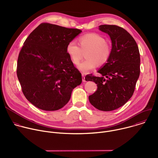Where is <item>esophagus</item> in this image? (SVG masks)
I'll list each match as a JSON object with an SVG mask.
<instances>
[{
  "label": "esophagus",
  "mask_w": 158,
  "mask_h": 158,
  "mask_svg": "<svg viewBox=\"0 0 158 158\" xmlns=\"http://www.w3.org/2000/svg\"><path fill=\"white\" fill-rule=\"evenodd\" d=\"M82 81L83 82H85V76L84 74H82Z\"/></svg>",
  "instance_id": "1"
}]
</instances>
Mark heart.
Listing matches in <instances>:
<instances>
[{"instance_id":"heart-1","label":"heart","mask_w":158,"mask_h":158,"mask_svg":"<svg viewBox=\"0 0 158 158\" xmlns=\"http://www.w3.org/2000/svg\"><path fill=\"white\" fill-rule=\"evenodd\" d=\"M79 45L71 40L67 45L66 52L74 64L77 65L86 52L87 59L78 65L83 73H87L96 68L98 64L104 65L111 55V47L102 36L95 34H87L79 37Z\"/></svg>"}]
</instances>
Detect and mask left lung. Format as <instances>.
Returning a JSON list of instances; mask_svg holds the SVG:
<instances>
[{
	"label": "left lung",
	"instance_id": "left-lung-1",
	"mask_svg": "<svg viewBox=\"0 0 158 158\" xmlns=\"http://www.w3.org/2000/svg\"><path fill=\"white\" fill-rule=\"evenodd\" d=\"M99 30L111 39V55L98 71L102 77L87 74L86 81H93L97 91L89 96L94 107L103 111L115 110L132 97L140 74V54L136 42L124 29L116 25H101Z\"/></svg>",
	"mask_w": 158,
	"mask_h": 158
}]
</instances>
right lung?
Wrapping results in <instances>:
<instances>
[{"mask_svg": "<svg viewBox=\"0 0 158 158\" xmlns=\"http://www.w3.org/2000/svg\"><path fill=\"white\" fill-rule=\"evenodd\" d=\"M82 31L42 23L28 36L18 57L17 75L22 91L34 106L56 110L69 102L82 76L66 52Z\"/></svg>", "mask_w": 158, "mask_h": 158, "instance_id": "right-lung-1", "label": "right lung"}]
</instances>
